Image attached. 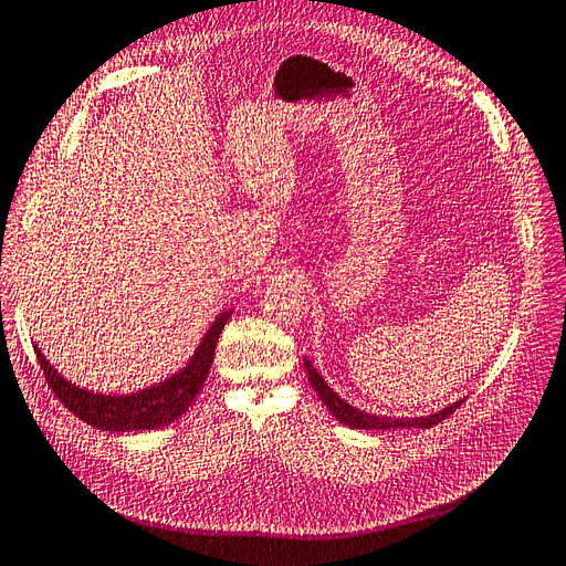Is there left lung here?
Here are the masks:
<instances>
[{"label":"left lung","instance_id":"obj_1","mask_svg":"<svg viewBox=\"0 0 566 566\" xmlns=\"http://www.w3.org/2000/svg\"><path fill=\"white\" fill-rule=\"evenodd\" d=\"M304 366H306V375H310L314 391L318 394V399L325 403V408H328L339 422H345L347 427H352V430H401V427H422V430H427V427H434L441 420H447L451 413H455V408H460V403H462V401H455L443 410H439V413H432L427 418H382V416H373V413H364V410L349 406L347 401H342L337 394L323 382V378L310 361H304Z\"/></svg>","mask_w":566,"mask_h":566}]
</instances>
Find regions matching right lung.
Listing matches in <instances>:
<instances>
[{
  "label": "right lung",
  "mask_w": 566,
  "mask_h": 566,
  "mask_svg": "<svg viewBox=\"0 0 566 566\" xmlns=\"http://www.w3.org/2000/svg\"><path fill=\"white\" fill-rule=\"evenodd\" d=\"M229 316L231 312H224L212 323V328L202 337L191 361H188V366L181 373H177L175 378H169L150 389H144L139 394H129V397H104V394H92L65 382L61 375L49 366L40 349L38 361L44 380L49 382V389L56 394V399L87 424L108 432L158 430V427L181 418L188 406L198 397V391L212 366L217 339L221 331H224Z\"/></svg>",
  "instance_id": "1"
}]
</instances>
